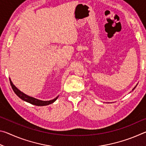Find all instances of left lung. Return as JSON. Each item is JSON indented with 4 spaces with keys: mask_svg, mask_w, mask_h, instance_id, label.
Instances as JSON below:
<instances>
[{
    "mask_svg": "<svg viewBox=\"0 0 146 146\" xmlns=\"http://www.w3.org/2000/svg\"><path fill=\"white\" fill-rule=\"evenodd\" d=\"M136 86H135V88H133V90H134V89H135V88H136Z\"/></svg>",
    "mask_w": 146,
    "mask_h": 146,
    "instance_id": "obj_1",
    "label": "left lung"
}]
</instances>
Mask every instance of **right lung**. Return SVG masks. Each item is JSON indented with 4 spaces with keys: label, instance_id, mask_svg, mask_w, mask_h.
<instances>
[{
    "label": "right lung",
    "instance_id": "obj_1",
    "mask_svg": "<svg viewBox=\"0 0 146 146\" xmlns=\"http://www.w3.org/2000/svg\"><path fill=\"white\" fill-rule=\"evenodd\" d=\"M9 81H10V84L11 86V88H12V89H13L14 92L15 93L16 95L18 96L19 98H21L22 100L26 101V102H27L30 103V104H31L38 106H47V105L53 103L56 99H57V98H58V97H57L55 98H54L53 100H49V101H43V100H38V99H36V98L29 97V96L26 95V94H24L23 92H21V91L18 90V89H17L15 86L13 84V83H12L10 79H9Z\"/></svg>",
    "mask_w": 146,
    "mask_h": 146
}]
</instances>
